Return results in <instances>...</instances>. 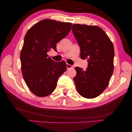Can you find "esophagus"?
Here are the masks:
<instances>
[{"mask_svg": "<svg viewBox=\"0 0 132 132\" xmlns=\"http://www.w3.org/2000/svg\"><path fill=\"white\" fill-rule=\"evenodd\" d=\"M66 65H67V69H70V68H71L72 67V65H71L69 64H67Z\"/></svg>", "mask_w": 132, "mask_h": 132, "instance_id": "34e87169", "label": "esophagus"}]
</instances>
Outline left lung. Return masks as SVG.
I'll list each match as a JSON object with an SVG mask.
<instances>
[{
	"mask_svg": "<svg viewBox=\"0 0 132 132\" xmlns=\"http://www.w3.org/2000/svg\"><path fill=\"white\" fill-rule=\"evenodd\" d=\"M72 30L80 47L81 59L88 62L85 71L75 68L77 90L84 98H94L106 89L113 74V44L105 32L96 26L74 24Z\"/></svg>",
	"mask_w": 132,
	"mask_h": 132,
	"instance_id": "8db88e82",
	"label": "left lung"
}]
</instances>
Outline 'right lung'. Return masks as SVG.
Wrapping results in <instances>:
<instances>
[{"label":"right lung","instance_id":"right-lung-1","mask_svg":"<svg viewBox=\"0 0 132 132\" xmlns=\"http://www.w3.org/2000/svg\"><path fill=\"white\" fill-rule=\"evenodd\" d=\"M72 24L44 19L26 34L20 53L21 71L26 84L34 95L44 97L55 90L58 78L67 70L64 61L56 62L48 57L57 52V43L68 35Z\"/></svg>","mask_w":132,"mask_h":132}]
</instances>
